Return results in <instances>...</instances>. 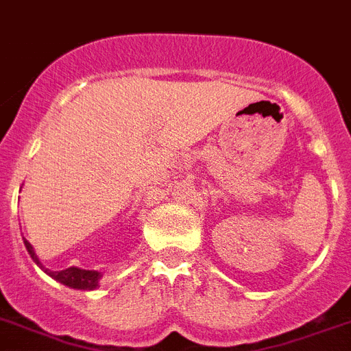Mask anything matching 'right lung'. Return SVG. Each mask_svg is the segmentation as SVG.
<instances>
[{
    "label": "right lung",
    "mask_w": 351,
    "mask_h": 351,
    "mask_svg": "<svg viewBox=\"0 0 351 351\" xmlns=\"http://www.w3.org/2000/svg\"><path fill=\"white\" fill-rule=\"evenodd\" d=\"M25 243L26 250L30 253L32 261L40 267V269L49 275L53 280L60 282V284L67 285L71 289H82V291H94L98 289V284H99V278H101V273L99 271H94V269H82V267H67V269H62V271H51L48 267L43 266V262L39 261L37 257V253H35L34 246L26 239H23Z\"/></svg>",
    "instance_id": "1"
}]
</instances>
